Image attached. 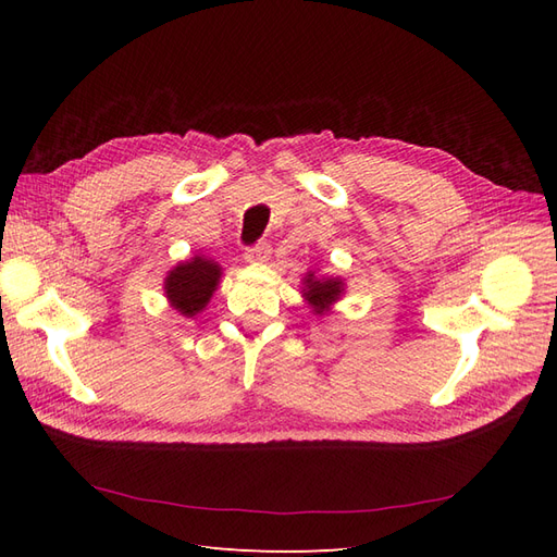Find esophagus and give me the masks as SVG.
I'll return each mask as SVG.
<instances>
[{
    "label": "esophagus",
    "instance_id": "34e87169",
    "mask_svg": "<svg viewBox=\"0 0 557 557\" xmlns=\"http://www.w3.org/2000/svg\"><path fill=\"white\" fill-rule=\"evenodd\" d=\"M246 262H267L269 258H272V246H269L267 242H258L246 248L244 252Z\"/></svg>",
    "mask_w": 557,
    "mask_h": 557
}]
</instances>
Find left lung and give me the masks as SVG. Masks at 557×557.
Instances as JSON below:
<instances>
[{
    "mask_svg": "<svg viewBox=\"0 0 557 557\" xmlns=\"http://www.w3.org/2000/svg\"><path fill=\"white\" fill-rule=\"evenodd\" d=\"M305 281H307L305 295L309 299V305H313L315 313H323L332 301H336L342 295V281L336 278H315L313 274H309Z\"/></svg>",
    "mask_w": 557,
    "mask_h": 557,
    "instance_id": "left-lung-1",
    "label": "left lung"
}]
</instances>
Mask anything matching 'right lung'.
<instances>
[{
	"instance_id": "obj_1",
	"label": "right lung",
	"mask_w": 557,
	"mask_h": 557,
	"mask_svg": "<svg viewBox=\"0 0 557 557\" xmlns=\"http://www.w3.org/2000/svg\"><path fill=\"white\" fill-rule=\"evenodd\" d=\"M221 267L205 258H195L190 262H181L164 281V293L170 297L172 307L183 315H195L207 307L211 299Z\"/></svg>"
}]
</instances>
